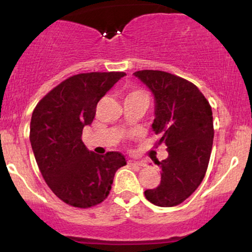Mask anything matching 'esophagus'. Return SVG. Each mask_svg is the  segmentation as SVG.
Returning a JSON list of instances; mask_svg holds the SVG:
<instances>
[{"label": "esophagus", "mask_w": 252, "mask_h": 252, "mask_svg": "<svg viewBox=\"0 0 252 252\" xmlns=\"http://www.w3.org/2000/svg\"><path fill=\"white\" fill-rule=\"evenodd\" d=\"M129 163L132 164V166H136V167H146L147 164L142 162V161H135V160H129Z\"/></svg>", "instance_id": "1"}]
</instances>
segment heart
<instances>
[{
    "instance_id": "b5f03b06",
    "label": "heart",
    "mask_w": 252,
    "mask_h": 252,
    "mask_svg": "<svg viewBox=\"0 0 252 252\" xmlns=\"http://www.w3.org/2000/svg\"><path fill=\"white\" fill-rule=\"evenodd\" d=\"M134 94H137V96H147L146 92L140 91V90H138V91H134V92H131V94H129L128 96H134ZM147 97H148V96H147Z\"/></svg>"
}]
</instances>
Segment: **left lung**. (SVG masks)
Returning a JSON list of instances; mask_svg holds the SVG:
<instances>
[{
	"mask_svg": "<svg viewBox=\"0 0 252 252\" xmlns=\"http://www.w3.org/2000/svg\"><path fill=\"white\" fill-rule=\"evenodd\" d=\"M155 98L153 130L166 144L168 158L156 160L161 182L144 190L147 200L161 207L181 204L206 174L212 150L213 117L209 100L193 83L163 71L135 72Z\"/></svg>",
	"mask_w": 252,
	"mask_h": 252,
	"instance_id": "1",
	"label": "left lung"
}]
</instances>
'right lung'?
I'll return each mask as SVG.
<instances>
[{
  "instance_id": "right-lung-1",
  "label": "right lung",
  "mask_w": 252,
  "mask_h": 252,
  "mask_svg": "<svg viewBox=\"0 0 252 252\" xmlns=\"http://www.w3.org/2000/svg\"><path fill=\"white\" fill-rule=\"evenodd\" d=\"M126 76L124 72H90L65 79L36 104L30 140L43 180L65 204L79 209L108 198L115 173L126 166L124 155L90 152L83 129L96 115L104 94Z\"/></svg>"
}]
</instances>
